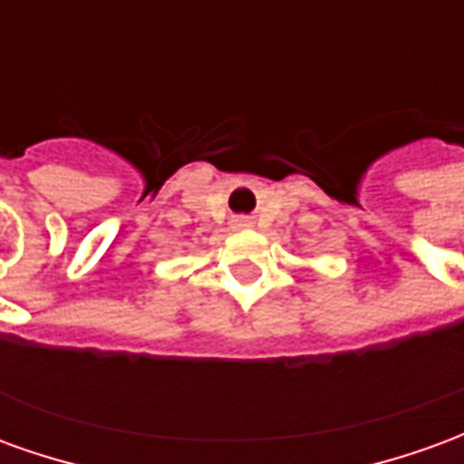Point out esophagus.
Masks as SVG:
<instances>
[{
  "label": "esophagus",
  "mask_w": 464,
  "mask_h": 464,
  "mask_svg": "<svg viewBox=\"0 0 464 464\" xmlns=\"http://www.w3.org/2000/svg\"><path fill=\"white\" fill-rule=\"evenodd\" d=\"M238 223H241V226H246V218H241V221H238Z\"/></svg>",
  "instance_id": "1"
}]
</instances>
